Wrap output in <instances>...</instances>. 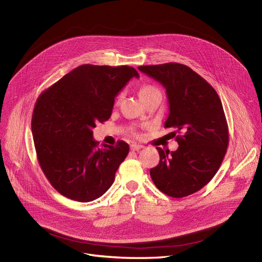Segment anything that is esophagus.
Returning <instances> with one entry per match:
<instances>
[{
	"mask_svg": "<svg viewBox=\"0 0 262 262\" xmlns=\"http://www.w3.org/2000/svg\"><path fill=\"white\" fill-rule=\"evenodd\" d=\"M142 147H143V146L140 145V144H136V143L130 144V149H132V150H139V149H141Z\"/></svg>",
	"mask_w": 262,
	"mask_h": 262,
	"instance_id": "34e87169",
	"label": "esophagus"
}]
</instances>
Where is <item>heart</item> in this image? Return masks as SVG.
Masks as SVG:
<instances>
[{"instance_id": "1", "label": "heart", "mask_w": 262, "mask_h": 262, "mask_svg": "<svg viewBox=\"0 0 262 262\" xmlns=\"http://www.w3.org/2000/svg\"><path fill=\"white\" fill-rule=\"evenodd\" d=\"M154 93H160V91L158 88H156L153 85H143L138 90V94H139L141 100H143L144 98H146V96H148L150 94H154ZM120 99H121V95H119L117 98V103L120 102Z\"/></svg>"}]
</instances>
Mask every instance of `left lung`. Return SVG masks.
<instances>
[{"instance_id": "1", "label": "left lung", "mask_w": 262, "mask_h": 262, "mask_svg": "<svg viewBox=\"0 0 262 262\" xmlns=\"http://www.w3.org/2000/svg\"><path fill=\"white\" fill-rule=\"evenodd\" d=\"M138 69L166 88L170 113L164 127L180 134L175 152L156 147L160 160L150 169V177L164 194L177 199L190 195L212 180L225 156L228 127L222 102L212 86L185 64Z\"/></svg>"}]
</instances>
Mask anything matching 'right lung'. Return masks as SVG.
Here are the masks:
<instances>
[{
	"label": "right lung",
	"instance_id": "right-lung-1",
	"mask_svg": "<svg viewBox=\"0 0 262 262\" xmlns=\"http://www.w3.org/2000/svg\"><path fill=\"white\" fill-rule=\"evenodd\" d=\"M133 77H139L133 67L82 64L39 95L32 117L36 153L63 196L91 202L112 187L129 146L118 141L100 147L92 128L110 118L115 98Z\"/></svg>",
	"mask_w": 262,
	"mask_h": 262
}]
</instances>
